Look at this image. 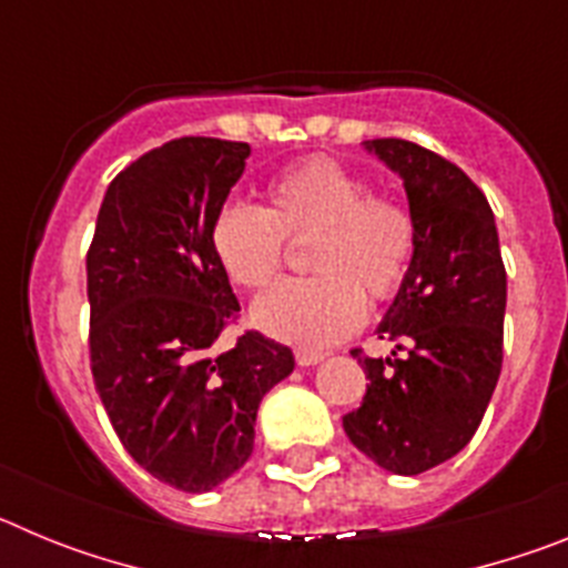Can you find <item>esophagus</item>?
<instances>
[{
	"label": "esophagus",
	"instance_id": "obj_1",
	"mask_svg": "<svg viewBox=\"0 0 568 568\" xmlns=\"http://www.w3.org/2000/svg\"><path fill=\"white\" fill-rule=\"evenodd\" d=\"M324 358H327V353H318V349H295V361H298V366H315Z\"/></svg>",
	"mask_w": 568,
	"mask_h": 568
}]
</instances>
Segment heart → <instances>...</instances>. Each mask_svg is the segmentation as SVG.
<instances>
[{
	"instance_id": "obj_1",
	"label": "heart",
	"mask_w": 568,
	"mask_h": 568,
	"mask_svg": "<svg viewBox=\"0 0 568 568\" xmlns=\"http://www.w3.org/2000/svg\"><path fill=\"white\" fill-rule=\"evenodd\" d=\"M288 241H310L304 281H284L253 307L255 327L301 346H327L375 304L404 287L418 250L413 210L369 193L366 179L333 159H307L270 182L267 207L227 202L213 219L210 247L227 278L244 290L270 287Z\"/></svg>"
}]
</instances>
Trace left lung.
<instances>
[{"label":"left lung","mask_w":568,"mask_h":568,"mask_svg":"<svg viewBox=\"0 0 568 568\" xmlns=\"http://www.w3.org/2000/svg\"><path fill=\"white\" fill-rule=\"evenodd\" d=\"M364 148L400 175L418 250L378 327V338L407 353L361 358L353 349L369 384L358 409L344 415V433L381 469L420 475L469 444L495 393L506 270L489 202L464 170L404 139Z\"/></svg>","instance_id":"1"}]
</instances>
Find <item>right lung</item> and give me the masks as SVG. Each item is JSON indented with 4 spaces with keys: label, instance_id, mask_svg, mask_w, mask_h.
Returning a JSON list of instances; mask_svg holds the SVG:
<instances>
[{
    "label": "right lung",
    "instance_id": "obj_1",
    "mask_svg": "<svg viewBox=\"0 0 568 568\" xmlns=\"http://www.w3.org/2000/svg\"><path fill=\"white\" fill-rule=\"evenodd\" d=\"M250 144L184 135L122 170L88 250L90 369L135 464L182 491H210L247 464L261 398L293 373L290 346L215 341L239 298L210 227Z\"/></svg>",
    "mask_w": 568,
    "mask_h": 568
}]
</instances>
